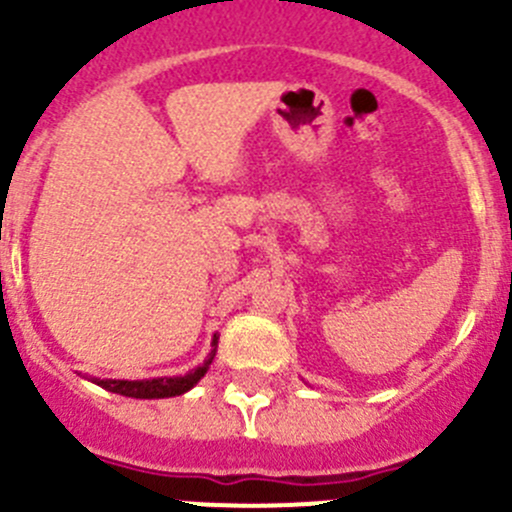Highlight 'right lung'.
Segmentation results:
<instances>
[{
	"label": "right lung",
	"instance_id": "1",
	"mask_svg": "<svg viewBox=\"0 0 512 512\" xmlns=\"http://www.w3.org/2000/svg\"><path fill=\"white\" fill-rule=\"evenodd\" d=\"M212 345H217V337L212 340ZM212 357H215V350L212 355L202 362L200 367H195L192 372L182 377H157V380H94L99 388L109 390V393L124 395V398H142V400H152V398H172V395H182L187 393L190 388H195L200 377L205 375L207 367H210Z\"/></svg>",
	"mask_w": 512,
	"mask_h": 512
}]
</instances>
